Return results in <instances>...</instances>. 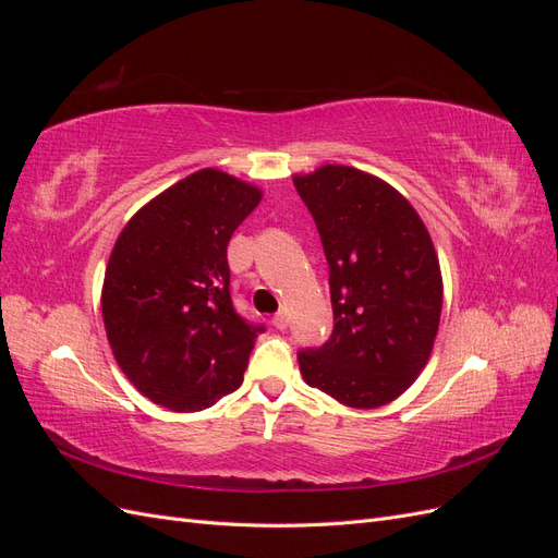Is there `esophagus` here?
I'll list each match as a JSON object with an SVG mask.
<instances>
[{"mask_svg":"<svg viewBox=\"0 0 558 558\" xmlns=\"http://www.w3.org/2000/svg\"><path fill=\"white\" fill-rule=\"evenodd\" d=\"M272 326H275L277 330H283L286 326H289V316H286V312H277V314L272 316Z\"/></svg>","mask_w":558,"mask_h":558,"instance_id":"obj_1","label":"esophagus"}]
</instances>
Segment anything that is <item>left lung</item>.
<instances>
[{
	"mask_svg": "<svg viewBox=\"0 0 558 558\" xmlns=\"http://www.w3.org/2000/svg\"><path fill=\"white\" fill-rule=\"evenodd\" d=\"M330 269L332 335L298 351L302 379L347 408L396 400L426 367L442 314V275L414 207L344 165L293 179Z\"/></svg>",
	"mask_w": 558,
	"mask_h": 558,
	"instance_id": "1",
	"label": "left lung"
}]
</instances>
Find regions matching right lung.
Listing matches in <instances>:
<instances>
[{
    "label": "right lung",
    "instance_id": "right-lung-1",
    "mask_svg": "<svg viewBox=\"0 0 558 558\" xmlns=\"http://www.w3.org/2000/svg\"><path fill=\"white\" fill-rule=\"evenodd\" d=\"M263 193L199 170L134 214L105 275L102 318L134 388L172 412H199L244 379L265 326L232 307L228 242Z\"/></svg>",
    "mask_w": 558,
    "mask_h": 558
}]
</instances>
